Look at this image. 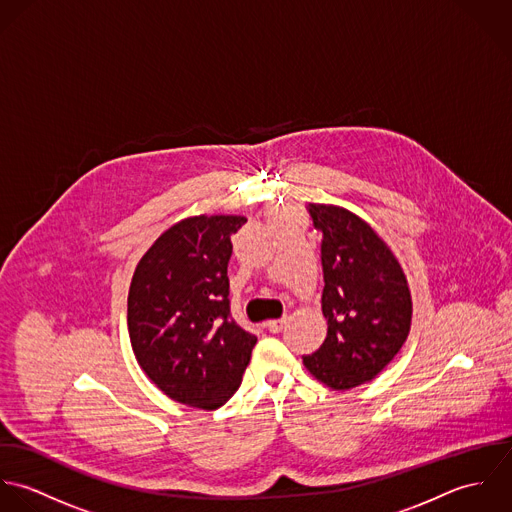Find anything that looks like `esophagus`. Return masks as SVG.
<instances>
[{"mask_svg": "<svg viewBox=\"0 0 512 512\" xmlns=\"http://www.w3.org/2000/svg\"><path fill=\"white\" fill-rule=\"evenodd\" d=\"M287 324V318H277V320H269L265 326H267V330L269 332H273V334H277V332H281L283 330V326Z\"/></svg>", "mask_w": 512, "mask_h": 512, "instance_id": "obj_1", "label": "esophagus"}]
</instances>
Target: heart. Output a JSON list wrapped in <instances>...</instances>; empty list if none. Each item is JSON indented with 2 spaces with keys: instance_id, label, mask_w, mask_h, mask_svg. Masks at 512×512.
I'll list each match as a JSON object with an SVG mask.
<instances>
[{
  "instance_id": "obj_1",
  "label": "heart",
  "mask_w": 512,
  "mask_h": 512,
  "mask_svg": "<svg viewBox=\"0 0 512 512\" xmlns=\"http://www.w3.org/2000/svg\"><path fill=\"white\" fill-rule=\"evenodd\" d=\"M289 215H299L297 211H293V209H287V211H277V213H271L269 215V219H271V223L273 221H277V219H283V217H289Z\"/></svg>"
}]
</instances>
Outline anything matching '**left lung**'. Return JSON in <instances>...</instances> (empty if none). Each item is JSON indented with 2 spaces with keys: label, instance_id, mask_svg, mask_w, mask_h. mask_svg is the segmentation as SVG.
Here are the masks:
<instances>
[{
  "label": "left lung",
  "instance_id": "obj_1",
  "mask_svg": "<svg viewBox=\"0 0 512 512\" xmlns=\"http://www.w3.org/2000/svg\"><path fill=\"white\" fill-rule=\"evenodd\" d=\"M322 231V346L303 356L308 372L332 390H352L374 380L402 350L411 328L406 273L388 243L356 213L310 204Z\"/></svg>",
  "mask_w": 512,
  "mask_h": 512
}]
</instances>
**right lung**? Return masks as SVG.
<instances>
[{
	"instance_id": "right-lung-1",
	"label": "right lung",
	"mask_w": 512,
	"mask_h": 512,
	"mask_svg": "<svg viewBox=\"0 0 512 512\" xmlns=\"http://www.w3.org/2000/svg\"><path fill=\"white\" fill-rule=\"evenodd\" d=\"M243 215H194L168 227L138 261L128 334L144 374L172 400L221 408L239 388L257 336L229 314L227 263Z\"/></svg>"
}]
</instances>
